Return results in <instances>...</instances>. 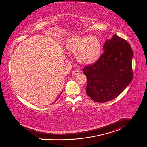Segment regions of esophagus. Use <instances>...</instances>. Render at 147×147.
<instances>
[{
	"label": "esophagus",
	"instance_id": "34e87169",
	"mask_svg": "<svg viewBox=\"0 0 147 147\" xmlns=\"http://www.w3.org/2000/svg\"><path fill=\"white\" fill-rule=\"evenodd\" d=\"M80 74V71H79V70H75V71H74L72 72V74H73L74 75H75V76L78 75H79Z\"/></svg>",
	"mask_w": 147,
	"mask_h": 147
}]
</instances>
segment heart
Instances as JSON below:
<instances>
[{
  "instance_id": "1",
  "label": "heart",
  "mask_w": 147,
  "mask_h": 147,
  "mask_svg": "<svg viewBox=\"0 0 147 147\" xmlns=\"http://www.w3.org/2000/svg\"><path fill=\"white\" fill-rule=\"evenodd\" d=\"M66 47L69 52L76 54L77 61L84 65L95 62L100 57L102 49L100 42L96 38L80 35L69 38Z\"/></svg>"
}]
</instances>
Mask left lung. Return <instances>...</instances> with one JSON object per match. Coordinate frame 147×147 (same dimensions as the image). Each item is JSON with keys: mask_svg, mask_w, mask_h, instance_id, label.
I'll use <instances>...</instances> for the list:
<instances>
[{"mask_svg": "<svg viewBox=\"0 0 147 147\" xmlns=\"http://www.w3.org/2000/svg\"><path fill=\"white\" fill-rule=\"evenodd\" d=\"M103 51L94 65L82 69L87 78L86 94L99 103L119 96L133 79V52L126 40L114 34L106 40Z\"/></svg>", "mask_w": 147, "mask_h": 147, "instance_id": "obj_1", "label": "left lung"}]
</instances>
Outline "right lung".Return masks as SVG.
<instances>
[{
	"instance_id": "obj_1",
	"label": "right lung",
	"mask_w": 147,
	"mask_h": 147,
	"mask_svg": "<svg viewBox=\"0 0 147 147\" xmlns=\"http://www.w3.org/2000/svg\"><path fill=\"white\" fill-rule=\"evenodd\" d=\"M61 94H62V92H61V94H60V95H61ZM59 96H60V95H59Z\"/></svg>"
}]
</instances>
